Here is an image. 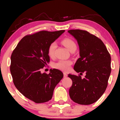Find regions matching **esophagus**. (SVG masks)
Returning <instances> with one entry per match:
<instances>
[{
    "label": "esophagus",
    "instance_id": "34e87169",
    "mask_svg": "<svg viewBox=\"0 0 120 120\" xmlns=\"http://www.w3.org/2000/svg\"><path fill=\"white\" fill-rule=\"evenodd\" d=\"M68 76V74H67L66 73H64V77H67Z\"/></svg>",
    "mask_w": 120,
    "mask_h": 120
}]
</instances>
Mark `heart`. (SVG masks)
Returning <instances> with one entry per match:
<instances>
[{"instance_id": "b5f03b06", "label": "heart", "mask_w": 120, "mask_h": 120, "mask_svg": "<svg viewBox=\"0 0 120 120\" xmlns=\"http://www.w3.org/2000/svg\"><path fill=\"white\" fill-rule=\"evenodd\" d=\"M61 43L68 49L69 51L74 49H76V44L71 38H65L61 41ZM56 48L55 43H52L48 49V55L50 57L53 58L55 56V51ZM71 62L69 60H60L54 64V67L56 69L63 71H67L69 69Z\"/></svg>"}]
</instances>
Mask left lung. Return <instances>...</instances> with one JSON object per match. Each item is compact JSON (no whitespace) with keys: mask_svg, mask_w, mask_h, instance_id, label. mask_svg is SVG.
I'll return each mask as SVG.
<instances>
[{"mask_svg":"<svg viewBox=\"0 0 120 120\" xmlns=\"http://www.w3.org/2000/svg\"><path fill=\"white\" fill-rule=\"evenodd\" d=\"M68 32L77 41L79 48L80 57L74 69L77 73H86L84 78L68 74L73 82L69 96L75 103L89 105L96 102L106 90L111 72V56L105 45L95 35L79 29Z\"/></svg>","mask_w":120,"mask_h":120,"instance_id":"8db88e82","label":"left lung"}]
</instances>
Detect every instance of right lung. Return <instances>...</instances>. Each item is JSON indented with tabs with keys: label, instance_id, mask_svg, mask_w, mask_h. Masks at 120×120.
Returning a JSON list of instances; mask_svg holds the SVG:
<instances>
[{
	"label": "right lung",
	"instance_id": "add662e5",
	"mask_svg": "<svg viewBox=\"0 0 120 120\" xmlns=\"http://www.w3.org/2000/svg\"><path fill=\"white\" fill-rule=\"evenodd\" d=\"M65 30L40 31L22 38L11 57L10 71L15 87L23 95L36 103L51 99L55 87L63 78L62 71L41 69L49 62L48 49Z\"/></svg>",
	"mask_w": 120,
	"mask_h": 120
}]
</instances>
